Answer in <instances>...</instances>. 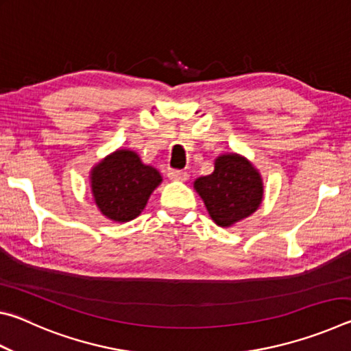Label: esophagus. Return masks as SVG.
<instances>
[{
	"mask_svg": "<svg viewBox=\"0 0 351 351\" xmlns=\"http://www.w3.org/2000/svg\"><path fill=\"white\" fill-rule=\"evenodd\" d=\"M169 178L171 181H187L189 180V173L184 170H170L169 171Z\"/></svg>",
	"mask_w": 351,
	"mask_h": 351,
	"instance_id": "1",
	"label": "esophagus"
}]
</instances>
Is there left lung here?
<instances>
[{
	"label": "left lung",
	"instance_id": "1",
	"mask_svg": "<svg viewBox=\"0 0 351 351\" xmlns=\"http://www.w3.org/2000/svg\"><path fill=\"white\" fill-rule=\"evenodd\" d=\"M193 187L203 198L210 218L221 228L252 215L263 199L258 170L237 153L219 154L212 173L198 178Z\"/></svg>",
	"mask_w": 351,
	"mask_h": 351
}]
</instances>
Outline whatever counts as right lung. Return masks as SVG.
Masks as SVG:
<instances>
[{
    "label": "right lung",
    "mask_w": 351,
    "mask_h": 351,
    "mask_svg": "<svg viewBox=\"0 0 351 351\" xmlns=\"http://www.w3.org/2000/svg\"><path fill=\"white\" fill-rule=\"evenodd\" d=\"M91 192L99 210L117 223L134 219L162 181L159 171L132 150H116L91 170Z\"/></svg>",
    "instance_id": "obj_1"
}]
</instances>
